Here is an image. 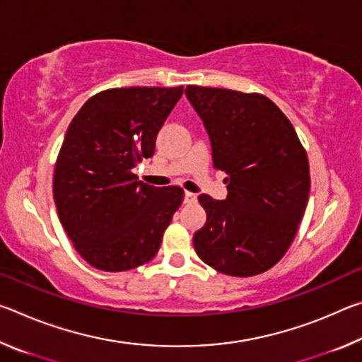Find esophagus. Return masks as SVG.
<instances>
[{
	"mask_svg": "<svg viewBox=\"0 0 362 362\" xmlns=\"http://www.w3.org/2000/svg\"><path fill=\"white\" fill-rule=\"evenodd\" d=\"M196 198H198V196H196L194 193L185 192V198H183V203H185V204H192V203H194Z\"/></svg>",
	"mask_w": 362,
	"mask_h": 362,
	"instance_id": "esophagus-1",
	"label": "esophagus"
}]
</instances>
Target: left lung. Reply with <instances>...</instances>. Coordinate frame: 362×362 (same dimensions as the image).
<instances>
[{
  "instance_id": "1",
  "label": "left lung",
  "mask_w": 362,
  "mask_h": 362,
  "mask_svg": "<svg viewBox=\"0 0 362 362\" xmlns=\"http://www.w3.org/2000/svg\"><path fill=\"white\" fill-rule=\"evenodd\" d=\"M203 119L214 168L228 194H199L207 214L194 233L201 260L228 276H255L283 259L296 238L310 194L306 151L287 116L262 94L187 86Z\"/></svg>"
}]
</instances>
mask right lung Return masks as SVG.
<instances>
[{
	"label": "right lung",
	"instance_id": "1",
	"mask_svg": "<svg viewBox=\"0 0 362 362\" xmlns=\"http://www.w3.org/2000/svg\"><path fill=\"white\" fill-rule=\"evenodd\" d=\"M179 88H115L71 119L54 170L60 223L83 259L103 272L150 262L183 201L180 187H151L132 169L155 153Z\"/></svg>",
	"mask_w": 362,
	"mask_h": 362
}]
</instances>
